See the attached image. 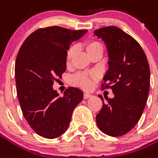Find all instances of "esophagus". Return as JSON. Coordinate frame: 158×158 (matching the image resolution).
<instances>
[{"label": "esophagus", "instance_id": "esophagus-1", "mask_svg": "<svg viewBox=\"0 0 158 158\" xmlns=\"http://www.w3.org/2000/svg\"><path fill=\"white\" fill-rule=\"evenodd\" d=\"M91 95L90 94H89V93H84V99H88L90 98V97H91Z\"/></svg>", "mask_w": 158, "mask_h": 158}]
</instances>
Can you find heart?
Masks as SVG:
<instances>
[{"label": "heart", "instance_id": "obj_1", "mask_svg": "<svg viewBox=\"0 0 158 158\" xmlns=\"http://www.w3.org/2000/svg\"><path fill=\"white\" fill-rule=\"evenodd\" d=\"M85 48L90 57L96 52H100V51L102 52V50H103L101 44L97 41H95V40H90V41L85 43ZM74 52H75V48L74 47H71L68 50L67 55H66V59H67L68 63L72 59V57L74 54ZM94 78H95L94 76H89L87 74H85V73H78L73 77L72 81H73V85H77V86L83 88V89H88V88H90V85H91V80Z\"/></svg>", "mask_w": 158, "mask_h": 158}]
</instances>
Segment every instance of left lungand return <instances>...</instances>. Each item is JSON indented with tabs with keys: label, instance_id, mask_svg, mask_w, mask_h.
I'll return each mask as SVG.
<instances>
[{
	"label": "left lung",
	"instance_id": "1",
	"mask_svg": "<svg viewBox=\"0 0 158 158\" xmlns=\"http://www.w3.org/2000/svg\"><path fill=\"white\" fill-rule=\"evenodd\" d=\"M94 35L103 40L108 53L109 68L104 76L103 88L110 87L114 98L103 101L96 115L99 129L110 136L129 133L141 118L150 87V69L139 44L116 26L101 28ZM111 86L109 87L108 85Z\"/></svg>",
	"mask_w": 158,
	"mask_h": 158
}]
</instances>
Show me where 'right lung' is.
Instances as JSON below:
<instances>
[{
    "label": "right lung",
    "mask_w": 158,
    "mask_h": 158,
    "mask_svg": "<svg viewBox=\"0 0 158 158\" xmlns=\"http://www.w3.org/2000/svg\"><path fill=\"white\" fill-rule=\"evenodd\" d=\"M86 29L59 26L37 29L24 40L15 67L17 96L22 113L35 133L46 139L61 136L68 129L83 91L69 87L60 96L52 85L67 68V50Z\"/></svg>",
    "instance_id": "add662e5"
}]
</instances>
